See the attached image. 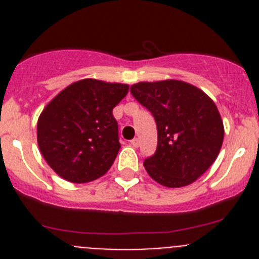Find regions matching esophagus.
I'll list each match as a JSON object with an SVG mask.
<instances>
[{
	"instance_id": "34e87169",
	"label": "esophagus",
	"mask_w": 259,
	"mask_h": 259,
	"mask_svg": "<svg viewBox=\"0 0 259 259\" xmlns=\"http://www.w3.org/2000/svg\"><path fill=\"white\" fill-rule=\"evenodd\" d=\"M130 144H131L134 148H137V146H139V144H140V141H139V139H134V140L130 141Z\"/></svg>"
}]
</instances>
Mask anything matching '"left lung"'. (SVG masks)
<instances>
[{
    "label": "left lung",
    "mask_w": 259,
    "mask_h": 259,
    "mask_svg": "<svg viewBox=\"0 0 259 259\" xmlns=\"http://www.w3.org/2000/svg\"><path fill=\"white\" fill-rule=\"evenodd\" d=\"M131 93L157 123V150L144 161L146 172L168 188L196 182L223 144V122L214 101L180 80L143 81L134 84Z\"/></svg>",
    "instance_id": "8db88e82"
}]
</instances>
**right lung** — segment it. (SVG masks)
<instances>
[{"instance_id": "1", "label": "right lung", "mask_w": 259, "mask_h": 259, "mask_svg": "<svg viewBox=\"0 0 259 259\" xmlns=\"http://www.w3.org/2000/svg\"><path fill=\"white\" fill-rule=\"evenodd\" d=\"M127 84L83 79L53 98L37 120V143L45 161L71 183H89L109 171L120 149L113 109Z\"/></svg>"}]
</instances>
